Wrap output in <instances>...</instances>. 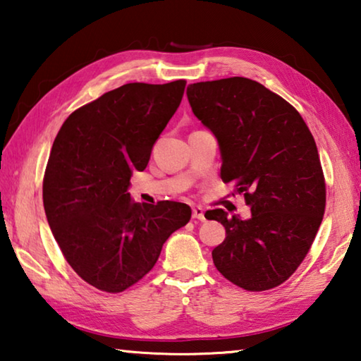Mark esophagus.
Here are the masks:
<instances>
[{"mask_svg":"<svg viewBox=\"0 0 361 361\" xmlns=\"http://www.w3.org/2000/svg\"><path fill=\"white\" fill-rule=\"evenodd\" d=\"M192 218L200 219V221H204L205 215H204V209H202V207H192Z\"/></svg>","mask_w":361,"mask_h":361,"instance_id":"obj_1","label":"esophagus"}]
</instances>
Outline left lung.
<instances>
[{"label": "left lung", "instance_id": "8db88e82", "mask_svg": "<svg viewBox=\"0 0 361 361\" xmlns=\"http://www.w3.org/2000/svg\"><path fill=\"white\" fill-rule=\"evenodd\" d=\"M192 113L213 132L221 180L235 181L252 216L209 210L226 229L213 250L223 276L247 291L276 288L309 253L325 213L326 188L315 140L295 108L248 78L191 84Z\"/></svg>", "mask_w": 361, "mask_h": 361}]
</instances>
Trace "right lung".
<instances>
[{
	"label": "right lung",
	"mask_w": 361,
	"mask_h": 361,
	"mask_svg": "<svg viewBox=\"0 0 361 361\" xmlns=\"http://www.w3.org/2000/svg\"><path fill=\"white\" fill-rule=\"evenodd\" d=\"M185 87V79L124 84L73 111L54 140L42 181L47 223L73 271L102 291L142 280L191 219L186 204H138L127 192Z\"/></svg>",
	"instance_id": "add662e5"
}]
</instances>
